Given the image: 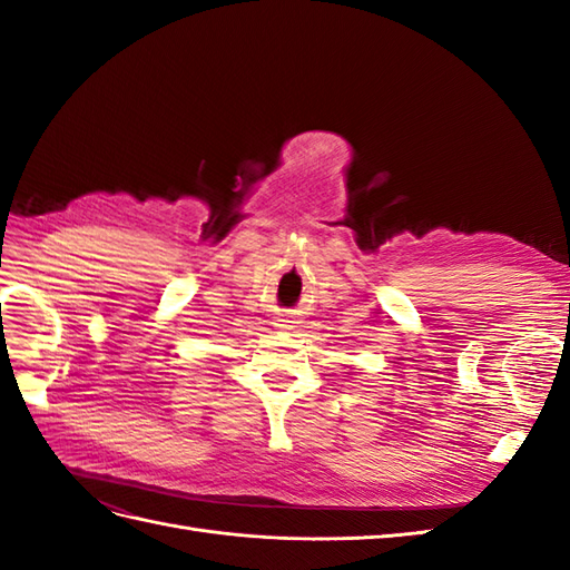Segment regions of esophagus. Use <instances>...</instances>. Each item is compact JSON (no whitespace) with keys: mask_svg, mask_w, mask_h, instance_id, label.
Returning <instances> with one entry per match:
<instances>
[{"mask_svg":"<svg viewBox=\"0 0 570 570\" xmlns=\"http://www.w3.org/2000/svg\"><path fill=\"white\" fill-rule=\"evenodd\" d=\"M297 323L299 321H295V316H283V318H278V321H275V327H278V331H295V327H297Z\"/></svg>","mask_w":570,"mask_h":570,"instance_id":"esophagus-1","label":"esophagus"}]
</instances>
